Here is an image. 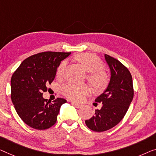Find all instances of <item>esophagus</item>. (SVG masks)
Returning a JSON list of instances; mask_svg holds the SVG:
<instances>
[{"label":"esophagus","instance_id":"34e87169","mask_svg":"<svg viewBox=\"0 0 156 156\" xmlns=\"http://www.w3.org/2000/svg\"><path fill=\"white\" fill-rule=\"evenodd\" d=\"M71 104H72V105H73V106H75V107L77 108H80L82 107V105H81V104H76V103H75V102H71Z\"/></svg>","mask_w":156,"mask_h":156}]
</instances>
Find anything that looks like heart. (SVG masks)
I'll return each instance as SVG.
<instances>
[{"label": "heart", "instance_id": "1", "mask_svg": "<svg viewBox=\"0 0 156 156\" xmlns=\"http://www.w3.org/2000/svg\"><path fill=\"white\" fill-rule=\"evenodd\" d=\"M75 59L86 71L89 72L88 80L97 89H101L107 84L108 76L102 71L103 63L96 56L90 53H81L76 56ZM66 62L63 61L58 66L57 75L60 77L63 75ZM62 93L68 99L73 101H80L83 96L89 92L87 85H77L69 83L62 87Z\"/></svg>", "mask_w": 156, "mask_h": 156}]
</instances>
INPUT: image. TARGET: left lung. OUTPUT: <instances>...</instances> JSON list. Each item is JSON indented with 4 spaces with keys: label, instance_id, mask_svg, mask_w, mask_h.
Masks as SVG:
<instances>
[{
    "label": "left lung",
    "instance_id": "1",
    "mask_svg": "<svg viewBox=\"0 0 156 156\" xmlns=\"http://www.w3.org/2000/svg\"><path fill=\"white\" fill-rule=\"evenodd\" d=\"M110 69L111 77L107 87L95 101L102 104L95 115L85 120L88 128L104 132L118 125L128 110L134 96L131 73L122 63L111 56L104 55Z\"/></svg>",
    "mask_w": 156,
    "mask_h": 156
}]
</instances>
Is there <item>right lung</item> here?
<instances>
[{
  "mask_svg": "<svg viewBox=\"0 0 156 156\" xmlns=\"http://www.w3.org/2000/svg\"><path fill=\"white\" fill-rule=\"evenodd\" d=\"M71 52H45L24 60L11 78V99L21 119L36 129L55 124L60 107L66 100L48 101L43 97L48 84L54 80L59 65Z\"/></svg>",
  "mask_w": 156,
  "mask_h": 156,
  "instance_id": "add662e5",
  "label": "right lung"
}]
</instances>
